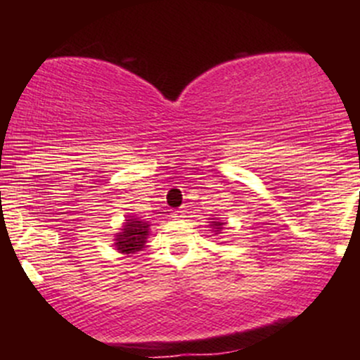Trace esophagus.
<instances>
[{
    "label": "esophagus",
    "instance_id": "34e87169",
    "mask_svg": "<svg viewBox=\"0 0 360 360\" xmlns=\"http://www.w3.org/2000/svg\"><path fill=\"white\" fill-rule=\"evenodd\" d=\"M184 217H186L184 210H176V212H172V218H176V220H183Z\"/></svg>",
    "mask_w": 360,
    "mask_h": 360
}]
</instances>
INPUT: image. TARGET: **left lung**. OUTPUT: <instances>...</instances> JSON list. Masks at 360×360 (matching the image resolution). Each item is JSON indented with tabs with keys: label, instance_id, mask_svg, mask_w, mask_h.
I'll list each match as a JSON object with an SVG mask.
<instances>
[{
	"label": "left lung",
	"instance_id": "8db88e82",
	"mask_svg": "<svg viewBox=\"0 0 360 360\" xmlns=\"http://www.w3.org/2000/svg\"><path fill=\"white\" fill-rule=\"evenodd\" d=\"M210 226H212L214 235H221L223 229H225V221L220 220V218H208Z\"/></svg>",
	"mask_w": 360,
	"mask_h": 360
}]
</instances>
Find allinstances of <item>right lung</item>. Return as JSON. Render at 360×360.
<instances>
[{
    "label": "right lung",
    "mask_w": 360,
    "mask_h": 360,
    "mask_svg": "<svg viewBox=\"0 0 360 360\" xmlns=\"http://www.w3.org/2000/svg\"><path fill=\"white\" fill-rule=\"evenodd\" d=\"M150 233V223L135 218L134 214H127L120 232L115 233L113 247L122 254H137L146 247L147 237Z\"/></svg>",
    "instance_id": "1"
}]
</instances>
